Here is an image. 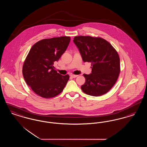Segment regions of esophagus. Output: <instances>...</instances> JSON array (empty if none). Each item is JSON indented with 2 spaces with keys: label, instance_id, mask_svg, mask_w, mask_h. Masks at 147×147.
<instances>
[{
  "label": "esophagus",
  "instance_id": "1",
  "mask_svg": "<svg viewBox=\"0 0 147 147\" xmlns=\"http://www.w3.org/2000/svg\"><path fill=\"white\" fill-rule=\"evenodd\" d=\"M78 75H74V74H71V75H70V77H72V78H76V77H78Z\"/></svg>",
  "mask_w": 147,
  "mask_h": 147
}]
</instances>
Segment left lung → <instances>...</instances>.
I'll use <instances>...</instances> for the list:
<instances>
[{
  "mask_svg": "<svg viewBox=\"0 0 147 147\" xmlns=\"http://www.w3.org/2000/svg\"><path fill=\"white\" fill-rule=\"evenodd\" d=\"M73 42L84 62H91V74L83 76L84 93L99 96L107 93L116 83L120 72L119 57L112 45L100 37L76 36Z\"/></svg>",
  "mask_w": 147,
  "mask_h": 147,
  "instance_id": "obj_1",
  "label": "left lung"
}]
</instances>
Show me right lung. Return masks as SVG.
<instances>
[{
	"mask_svg": "<svg viewBox=\"0 0 147 147\" xmlns=\"http://www.w3.org/2000/svg\"><path fill=\"white\" fill-rule=\"evenodd\" d=\"M70 41L67 36L44 39L30 50L22 67V74L28 86L41 97L56 96L67 83L69 75L58 73L53 65L64 53Z\"/></svg>",
	"mask_w": 147,
	"mask_h": 147,
	"instance_id": "obj_1",
	"label": "right lung"
}]
</instances>
